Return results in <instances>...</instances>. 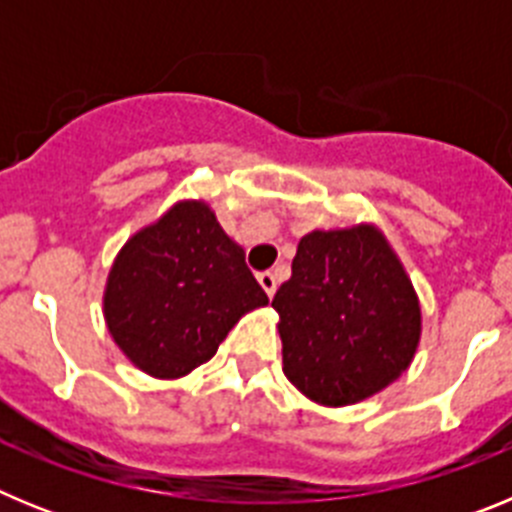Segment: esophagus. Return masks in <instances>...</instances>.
I'll list each match as a JSON object with an SVG mask.
<instances>
[{
    "label": "esophagus",
    "mask_w": 512,
    "mask_h": 512,
    "mask_svg": "<svg viewBox=\"0 0 512 512\" xmlns=\"http://www.w3.org/2000/svg\"><path fill=\"white\" fill-rule=\"evenodd\" d=\"M259 284L261 287H264V292L266 295H274V292H277V274H274V271H261L259 274Z\"/></svg>",
    "instance_id": "esophagus-1"
}]
</instances>
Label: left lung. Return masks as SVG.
I'll return each instance as SVG.
<instances>
[{"label": "left lung", "instance_id": "left-lung-1", "mask_svg": "<svg viewBox=\"0 0 512 512\" xmlns=\"http://www.w3.org/2000/svg\"><path fill=\"white\" fill-rule=\"evenodd\" d=\"M271 307L287 379L333 408L395 382L420 341L413 284L372 225L307 233Z\"/></svg>", "mask_w": 512, "mask_h": 512}]
</instances>
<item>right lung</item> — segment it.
Listing matches in <instances>:
<instances>
[{"label": "right lung", "mask_w": 512, "mask_h": 512, "mask_svg": "<svg viewBox=\"0 0 512 512\" xmlns=\"http://www.w3.org/2000/svg\"><path fill=\"white\" fill-rule=\"evenodd\" d=\"M266 302L215 212L205 202H179L117 253L104 318L138 369L176 379L210 361L243 312Z\"/></svg>", "instance_id": "1"}]
</instances>
